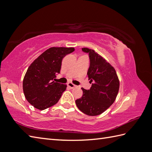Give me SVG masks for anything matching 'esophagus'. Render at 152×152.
<instances>
[{
  "instance_id": "1",
  "label": "esophagus",
  "mask_w": 152,
  "mask_h": 152,
  "mask_svg": "<svg viewBox=\"0 0 152 152\" xmlns=\"http://www.w3.org/2000/svg\"><path fill=\"white\" fill-rule=\"evenodd\" d=\"M67 86H68L69 88H71V89H73V88H74L76 87V85H74V84L71 83V82H68V83L67 84Z\"/></svg>"
}]
</instances>
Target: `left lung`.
Instances as JSON below:
<instances>
[{
	"label": "left lung",
	"mask_w": 152,
	"mask_h": 152,
	"mask_svg": "<svg viewBox=\"0 0 152 152\" xmlns=\"http://www.w3.org/2000/svg\"><path fill=\"white\" fill-rule=\"evenodd\" d=\"M82 51L89 56L87 74L92 86L89 90L82 88L83 94L76 104L85 114L98 115L114 103L119 90V80L115 69L94 50L83 48Z\"/></svg>",
	"instance_id": "left-lung-1"
}]
</instances>
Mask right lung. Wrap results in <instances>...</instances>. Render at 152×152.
Wrapping results in <instances>:
<instances>
[{"instance_id": "1", "label": "right lung", "mask_w": 152, "mask_h": 152, "mask_svg": "<svg viewBox=\"0 0 152 152\" xmlns=\"http://www.w3.org/2000/svg\"><path fill=\"white\" fill-rule=\"evenodd\" d=\"M74 48L52 47L43 52L28 67L23 80V92L28 102L43 110L56 104L66 85L55 82L64 57Z\"/></svg>"}]
</instances>
